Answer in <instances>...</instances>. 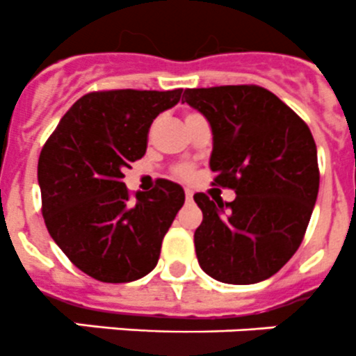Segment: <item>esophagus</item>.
Returning <instances> with one entry per match:
<instances>
[{
  "instance_id": "obj_1",
  "label": "esophagus",
  "mask_w": 356,
  "mask_h": 356,
  "mask_svg": "<svg viewBox=\"0 0 356 356\" xmlns=\"http://www.w3.org/2000/svg\"><path fill=\"white\" fill-rule=\"evenodd\" d=\"M185 200L192 201V191H191V188H185Z\"/></svg>"
}]
</instances>
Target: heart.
I'll return each mask as SVG.
<instances>
[{"mask_svg": "<svg viewBox=\"0 0 356 356\" xmlns=\"http://www.w3.org/2000/svg\"><path fill=\"white\" fill-rule=\"evenodd\" d=\"M194 114L197 113H187L185 120H187L188 116H194ZM172 172H175L176 178H180V180H191L192 176H194V168H192L191 164H178L172 168Z\"/></svg>", "mask_w": 356, "mask_h": 356, "instance_id": "1", "label": "heart"}]
</instances>
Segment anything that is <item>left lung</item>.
Listing matches in <instances>:
<instances>
[{
    "label": "left lung",
    "instance_id": "left-lung-1",
    "mask_svg": "<svg viewBox=\"0 0 356 356\" xmlns=\"http://www.w3.org/2000/svg\"><path fill=\"white\" fill-rule=\"evenodd\" d=\"M184 97L181 102L203 113L213 130L211 185L236 192L226 204L204 192L194 194L203 211L194 233L201 268L227 284L268 279L298 250L318 197L311 130L256 84L188 88Z\"/></svg>",
    "mask_w": 356,
    "mask_h": 356
}]
</instances>
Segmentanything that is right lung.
Returning <instances> with one entry per match:
<instances>
[{
  "label": "right lung",
  "instance_id": "right-lung-1",
  "mask_svg": "<svg viewBox=\"0 0 356 356\" xmlns=\"http://www.w3.org/2000/svg\"><path fill=\"white\" fill-rule=\"evenodd\" d=\"M181 88L104 90L81 97L38 159L42 215L52 240L86 275L122 284L156 266L185 192L159 180L132 200L123 171L146 153L153 120L178 104Z\"/></svg>",
  "mask_w": 356,
  "mask_h": 356
}]
</instances>
